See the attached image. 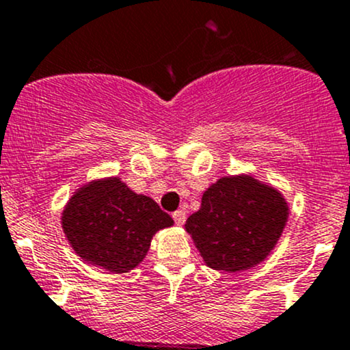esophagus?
<instances>
[{"mask_svg":"<svg viewBox=\"0 0 350 350\" xmlns=\"http://www.w3.org/2000/svg\"><path fill=\"white\" fill-rule=\"evenodd\" d=\"M172 219H174V223L179 224V226H181V224H185V221H186V211H185V209H178V211L172 213Z\"/></svg>","mask_w":350,"mask_h":350,"instance_id":"esophagus-1","label":"esophagus"}]
</instances>
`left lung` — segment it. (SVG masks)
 I'll return each instance as SVG.
<instances>
[{"mask_svg": "<svg viewBox=\"0 0 350 350\" xmlns=\"http://www.w3.org/2000/svg\"><path fill=\"white\" fill-rule=\"evenodd\" d=\"M286 218L288 208L277 189L250 176H230L204 191L186 230L208 267L241 271L267 258Z\"/></svg>", "mask_w": 350, "mask_h": 350, "instance_id": "left-lung-1", "label": "left lung"}]
</instances>
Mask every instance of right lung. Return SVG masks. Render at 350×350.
<instances>
[{"instance_id": "add662e5", "label": "right lung", "mask_w": 350, "mask_h": 350, "mask_svg": "<svg viewBox=\"0 0 350 350\" xmlns=\"http://www.w3.org/2000/svg\"><path fill=\"white\" fill-rule=\"evenodd\" d=\"M172 223L156 201L135 194L117 178L80 187L62 216L77 255L113 273L137 267L154 233Z\"/></svg>"}]
</instances>
